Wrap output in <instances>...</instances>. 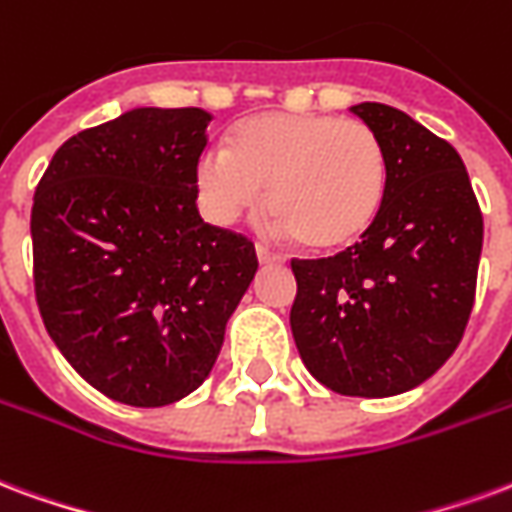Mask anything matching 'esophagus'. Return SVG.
<instances>
[{
    "instance_id": "esophagus-1",
    "label": "esophagus",
    "mask_w": 512,
    "mask_h": 512,
    "mask_svg": "<svg viewBox=\"0 0 512 512\" xmlns=\"http://www.w3.org/2000/svg\"><path fill=\"white\" fill-rule=\"evenodd\" d=\"M255 255H257V263L260 266H274V263H282V255H276V252H271L268 246H255Z\"/></svg>"
}]
</instances>
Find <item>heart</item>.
<instances>
[{
	"mask_svg": "<svg viewBox=\"0 0 512 512\" xmlns=\"http://www.w3.org/2000/svg\"><path fill=\"white\" fill-rule=\"evenodd\" d=\"M195 187L208 219L233 225L260 203L279 233L314 252L361 241L388 192V157L372 127L328 113H260L236 124L227 151H206Z\"/></svg>",
	"mask_w": 512,
	"mask_h": 512,
	"instance_id": "b5f03b06",
	"label": "heart"
}]
</instances>
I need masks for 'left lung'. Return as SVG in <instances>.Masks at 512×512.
I'll list each match as a JSON object with an SVG mask.
<instances>
[{
	"instance_id": "8db88e82",
	"label": "left lung",
	"mask_w": 512,
	"mask_h": 512,
	"mask_svg": "<svg viewBox=\"0 0 512 512\" xmlns=\"http://www.w3.org/2000/svg\"><path fill=\"white\" fill-rule=\"evenodd\" d=\"M350 111L385 149V203L342 255L293 260L290 328L314 380L342 396L385 399L429 380L461 342L483 217L448 140L382 102Z\"/></svg>"
}]
</instances>
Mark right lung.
<instances>
[{
    "label": "right lung",
    "mask_w": 512,
    "mask_h": 512,
    "mask_svg": "<svg viewBox=\"0 0 512 512\" xmlns=\"http://www.w3.org/2000/svg\"><path fill=\"white\" fill-rule=\"evenodd\" d=\"M211 113L132 108L56 151L32 206L34 293L64 358L108 399L165 407L203 385L252 285V241L203 222Z\"/></svg>",
    "instance_id": "add662e5"
}]
</instances>
